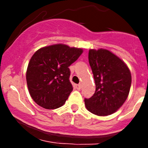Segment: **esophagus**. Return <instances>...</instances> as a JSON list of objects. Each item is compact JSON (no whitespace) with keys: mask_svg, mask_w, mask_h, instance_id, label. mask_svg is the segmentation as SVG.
<instances>
[{"mask_svg":"<svg viewBox=\"0 0 148 148\" xmlns=\"http://www.w3.org/2000/svg\"><path fill=\"white\" fill-rule=\"evenodd\" d=\"M76 88H77V90H80L81 88H82V85H81V84H77V85H76Z\"/></svg>","mask_w":148,"mask_h":148,"instance_id":"obj_1","label":"esophagus"}]
</instances>
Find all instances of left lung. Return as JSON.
Here are the masks:
<instances>
[{
	"label": "left lung",
	"mask_w": 148,
	"mask_h": 148,
	"mask_svg": "<svg viewBox=\"0 0 148 148\" xmlns=\"http://www.w3.org/2000/svg\"><path fill=\"white\" fill-rule=\"evenodd\" d=\"M88 59L95 91L92 97L84 99L86 108L99 116L112 114L127 98L131 86L130 70L122 60L107 49H90Z\"/></svg>",
	"instance_id": "obj_1"
}]
</instances>
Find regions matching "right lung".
Here are the masks:
<instances>
[{"mask_svg":"<svg viewBox=\"0 0 148 148\" xmlns=\"http://www.w3.org/2000/svg\"><path fill=\"white\" fill-rule=\"evenodd\" d=\"M83 53L80 48L55 44L34 53L27 70V83L34 101L45 109L64 105L73 91L69 66Z\"/></svg>","mask_w":148,"mask_h":148,"instance_id":"1","label":"right lung"}]
</instances>
